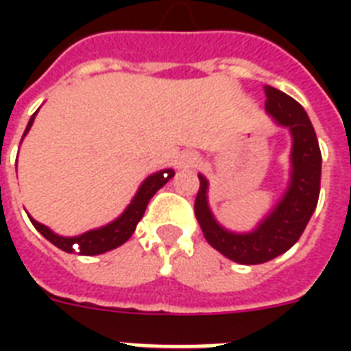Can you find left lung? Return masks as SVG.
Instances as JSON below:
<instances>
[{"label":"left lung","instance_id":"obj_1","mask_svg":"<svg viewBox=\"0 0 351 351\" xmlns=\"http://www.w3.org/2000/svg\"><path fill=\"white\" fill-rule=\"evenodd\" d=\"M38 111H40V109H38ZM38 111L30 117L29 123H27V129H25L23 136H21V142H23L25 136L29 134L30 127L34 123ZM21 142H19V145H21ZM16 173H18V156H16ZM165 173H169V171L162 169L145 176V178L140 182L136 193L132 195L129 204H127L125 208H123V211H121L118 217H114V219L106 222V224L98 226V228H93V230H87L80 234H60L54 230H51L49 226L38 222V220H36L34 217H30L29 213L27 215H29L32 226L40 231L41 237H45L51 244H54L56 247L65 251V253L80 251V255H101V253H107V251L117 250L118 245L125 244L127 240L131 239V234L136 230V224L142 220L143 213H145V208H147L151 197H153L154 193L158 191L160 187L167 182ZM25 211H27V209H25Z\"/></svg>","mask_w":351,"mask_h":351}]
</instances>
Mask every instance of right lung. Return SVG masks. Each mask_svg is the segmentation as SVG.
<instances>
[{"label":"right lung","instance_id":"right-lung-1","mask_svg":"<svg viewBox=\"0 0 351 351\" xmlns=\"http://www.w3.org/2000/svg\"><path fill=\"white\" fill-rule=\"evenodd\" d=\"M266 112L291 136L288 184L269 213L250 231H231L219 224L209 211L206 191L198 195L206 217H200L204 237L215 250L239 264H262L282 255L299 240L313 215L321 189V149L310 118L300 104L269 87Z\"/></svg>","mask_w":351,"mask_h":351}]
</instances>
